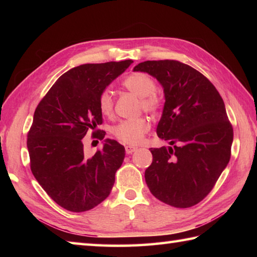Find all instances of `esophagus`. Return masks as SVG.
I'll return each instance as SVG.
<instances>
[{
    "label": "esophagus",
    "mask_w": 257,
    "mask_h": 257,
    "mask_svg": "<svg viewBox=\"0 0 257 257\" xmlns=\"http://www.w3.org/2000/svg\"><path fill=\"white\" fill-rule=\"evenodd\" d=\"M124 150H125V154L130 155V154H133V152L137 150V148H136V147H133V146H125Z\"/></svg>",
    "instance_id": "esophagus-1"
}]
</instances>
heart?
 <instances>
[{
    "label": "heart",
    "instance_id": "heart-1",
    "mask_svg": "<svg viewBox=\"0 0 257 257\" xmlns=\"http://www.w3.org/2000/svg\"><path fill=\"white\" fill-rule=\"evenodd\" d=\"M125 89L140 98V108L148 113H156L162 106V97L156 90V83L148 74L136 72L127 76L122 81ZM100 112L102 114L112 113L113 99L111 92L103 90L98 100ZM149 122L144 117L122 120L111 128V134L119 141L125 145H138L143 140L145 134L148 132Z\"/></svg>",
    "mask_w": 257,
    "mask_h": 257
}]
</instances>
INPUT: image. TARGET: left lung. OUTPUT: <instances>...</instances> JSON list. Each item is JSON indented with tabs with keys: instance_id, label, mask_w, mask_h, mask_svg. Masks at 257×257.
Segmentation results:
<instances>
[{
	"instance_id": "8db88e82",
	"label": "left lung",
	"mask_w": 257,
	"mask_h": 257,
	"mask_svg": "<svg viewBox=\"0 0 257 257\" xmlns=\"http://www.w3.org/2000/svg\"><path fill=\"white\" fill-rule=\"evenodd\" d=\"M134 70L154 76L163 87L166 101L157 135L171 145L150 149L147 185L166 204L180 209L198 204L231 158L233 128L224 101L204 75L181 62L147 61Z\"/></svg>"
}]
</instances>
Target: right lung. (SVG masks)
Returning a JSON list of instances; mask_svg holds the SVG:
<instances>
[{"mask_svg": "<svg viewBox=\"0 0 257 257\" xmlns=\"http://www.w3.org/2000/svg\"><path fill=\"white\" fill-rule=\"evenodd\" d=\"M132 59L84 64L69 69L38 103L27 135L31 170L45 192L64 209L85 212L110 194L114 174L124 159L123 146L105 139L101 150L87 157L83 138L88 130L100 140L105 132L98 100Z\"/></svg>", "mask_w": 257, "mask_h": 257, "instance_id": "right-lung-1", "label": "right lung"}]
</instances>
